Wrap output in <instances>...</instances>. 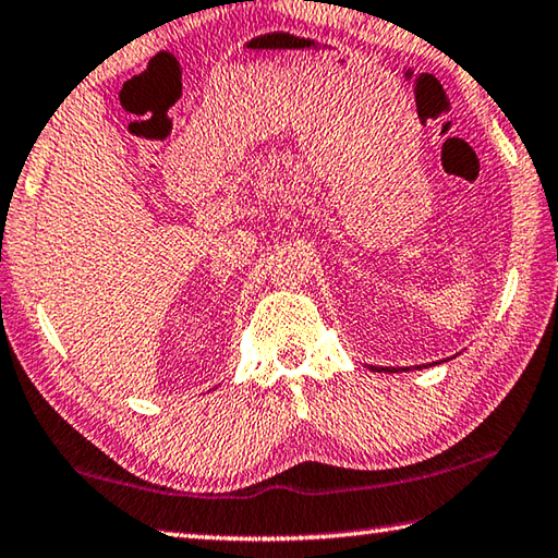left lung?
<instances>
[{
  "label": "left lung",
  "instance_id": "obj_1",
  "mask_svg": "<svg viewBox=\"0 0 558 558\" xmlns=\"http://www.w3.org/2000/svg\"><path fill=\"white\" fill-rule=\"evenodd\" d=\"M373 369H377V373H383V369H385V373H397V367H373Z\"/></svg>",
  "mask_w": 558,
  "mask_h": 558
}]
</instances>
